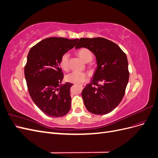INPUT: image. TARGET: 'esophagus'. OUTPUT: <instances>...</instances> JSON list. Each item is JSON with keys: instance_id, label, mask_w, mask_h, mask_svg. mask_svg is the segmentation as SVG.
Masks as SVG:
<instances>
[{"instance_id": "esophagus-1", "label": "esophagus", "mask_w": 158, "mask_h": 158, "mask_svg": "<svg viewBox=\"0 0 158 158\" xmlns=\"http://www.w3.org/2000/svg\"><path fill=\"white\" fill-rule=\"evenodd\" d=\"M80 86L82 87V88H84V87L85 86V85H84V84H81V85H80Z\"/></svg>"}]
</instances>
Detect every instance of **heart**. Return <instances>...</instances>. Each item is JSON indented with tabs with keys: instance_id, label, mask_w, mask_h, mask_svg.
<instances>
[{
	"instance_id": "1",
	"label": "heart",
	"mask_w": 158,
	"mask_h": 158,
	"mask_svg": "<svg viewBox=\"0 0 158 158\" xmlns=\"http://www.w3.org/2000/svg\"><path fill=\"white\" fill-rule=\"evenodd\" d=\"M78 55L80 58L82 59L84 63H88L92 59V53L89 49L85 48L80 49L78 51ZM69 55L68 53H64L62 55L60 59V66L64 70L69 69ZM87 75L84 73H80V72H73L66 76V80L69 82L74 84L82 83L87 80Z\"/></svg>"
}]
</instances>
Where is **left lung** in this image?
<instances>
[{
    "instance_id": "8db88e82",
    "label": "left lung",
    "mask_w": 158,
    "mask_h": 158,
    "mask_svg": "<svg viewBox=\"0 0 158 158\" xmlns=\"http://www.w3.org/2000/svg\"><path fill=\"white\" fill-rule=\"evenodd\" d=\"M86 48L96 59L92 82L82 92L88 111L106 114L115 109L125 95L129 79L127 55L114 42L103 37L80 38L75 49Z\"/></svg>"
}]
</instances>
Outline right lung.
Returning a JSON list of instances; mask_svg holds the SVG:
<instances>
[{
	"label": "right lung",
	"mask_w": 158,
	"mask_h": 158,
	"mask_svg": "<svg viewBox=\"0 0 158 158\" xmlns=\"http://www.w3.org/2000/svg\"><path fill=\"white\" fill-rule=\"evenodd\" d=\"M78 41L46 38L31 47L27 55L24 75L29 94L37 107L49 117L64 116L70 109V89L73 84H61L64 75L60 59Z\"/></svg>",
	"instance_id": "obj_1"
}]
</instances>
